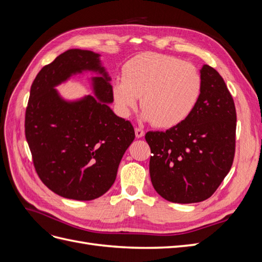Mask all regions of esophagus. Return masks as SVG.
Listing matches in <instances>:
<instances>
[{
  "mask_svg": "<svg viewBox=\"0 0 262 262\" xmlns=\"http://www.w3.org/2000/svg\"><path fill=\"white\" fill-rule=\"evenodd\" d=\"M136 137L137 138H142L144 137V131L140 129V128H136Z\"/></svg>",
  "mask_w": 262,
  "mask_h": 262,
  "instance_id": "34e87169",
  "label": "esophagus"
}]
</instances>
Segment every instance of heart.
Listing matches in <instances>:
<instances>
[{
  "label": "heart",
  "instance_id": "heart-1",
  "mask_svg": "<svg viewBox=\"0 0 262 262\" xmlns=\"http://www.w3.org/2000/svg\"><path fill=\"white\" fill-rule=\"evenodd\" d=\"M203 89L198 69L184 60L155 52L137 55L116 78L113 95L121 116L128 117L141 96L142 120L172 128L191 115Z\"/></svg>",
  "mask_w": 262,
  "mask_h": 262
}]
</instances>
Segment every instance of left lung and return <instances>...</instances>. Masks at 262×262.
Here are the masks:
<instances>
[{
  "instance_id": "obj_1",
  "label": "left lung",
  "mask_w": 262,
  "mask_h": 262,
  "mask_svg": "<svg viewBox=\"0 0 262 262\" xmlns=\"http://www.w3.org/2000/svg\"><path fill=\"white\" fill-rule=\"evenodd\" d=\"M203 89L185 121L163 131H149V176L156 192L173 203L207 200L232 167L236 110L231 93L215 69L200 70Z\"/></svg>"
}]
</instances>
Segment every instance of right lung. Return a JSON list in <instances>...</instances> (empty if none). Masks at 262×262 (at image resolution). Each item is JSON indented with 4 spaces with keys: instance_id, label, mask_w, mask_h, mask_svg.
Returning <instances> with one entry per match:
<instances>
[{
    "instance_id": "right-lung-1",
    "label": "right lung",
    "mask_w": 262,
    "mask_h": 262,
    "mask_svg": "<svg viewBox=\"0 0 262 262\" xmlns=\"http://www.w3.org/2000/svg\"><path fill=\"white\" fill-rule=\"evenodd\" d=\"M93 72V96L63 99L56 86L73 75ZM112 78L100 54L70 49L43 67L31 85L25 134L39 178L67 199L90 201L114 185L119 164L133 142L130 121L118 117Z\"/></svg>"
}]
</instances>
